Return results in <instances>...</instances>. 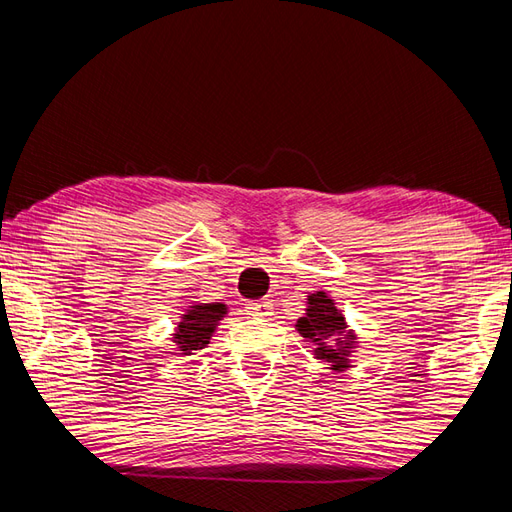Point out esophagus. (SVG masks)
<instances>
[{"mask_svg":"<svg viewBox=\"0 0 512 512\" xmlns=\"http://www.w3.org/2000/svg\"><path fill=\"white\" fill-rule=\"evenodd\" d=\"M246 310L250 317H268V314H273V303H270L268 299L255 301V303H248Z\"/></svg>","mask_w":512,"mask_h":512,"instance_id":"1","label":"esophagus"}]
</instances>
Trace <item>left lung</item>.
I'll return each mask as SVG.
<instances>
[{
  "instance_id": "1",
  "label": "left lung",
  "mask_w": 512,
  "mask_h": 512,
  "mask_svg": "<svg viewBox=\"0 0 512 512\" xmlns=\"http://www.w3.org/2000/svg\"><path fill=\"white\" fill-rule=\"evenodd\" d=\"M297 332L314 345V358L325 361L334 372L350 367V354L356 347V336L347 330L345 317L325 292L308 297L306 314L297 321Z\"/></svg>"
}]
</instances>
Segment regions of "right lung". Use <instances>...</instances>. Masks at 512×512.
I'll use <instances>...</instances> for the list:
<instances>
[{
    "instance_id": "obj_1",
    "label": "right lung",
    "mask_w": 512,
    "mask_h": 512,
    "mask_svg": "<svg viewBox=\"0 0 512 512\" xmlns=\"http://www.w3.org/2000/svg\"><path fill=\"white\" fill-rule=\"evenodd\" d=\"M224 314V303H198V306H191L187 314H182L176 334H173V343L178 345L182 354L202 350V347L209 345L217 323L224 319Z\"/></svg>"
}]
</instances>
